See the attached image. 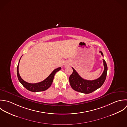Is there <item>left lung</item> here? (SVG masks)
<instances>
[{
    "label": "left lung",
    "instance_id": "left-lung-1",
    "mask_svg": "<svg viewBox=\"0 0 127 127\" xmlns=\"http://www.w3.org/2000/svg\"><path fill=\"white\" fill-rule=\"evenodd\" d=\"M103 56L101 51H99ZM104 71L101 75L94 80H87L83 79L73 68V72L69 76V80L71 88L75 91L84 94H90L99 88L104 83L107 71V66L105 60H103Z\"/></svg>",
    "mask_w": 127,
    "mask_h": 127
}]
</instances>
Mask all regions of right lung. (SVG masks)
<instances>
[{"label": "right lung", "mask_w": 127, "mask_h": 127, "mask_svg": "<svg viewBox=\"0 0 127 127\" xmlns=\"http://www.w3.org/2000/svg\"><path fill=\"white\" fill-rule=\"evenodd\" d=\"M20 58V59H21ZM19 61V62H20ZM19 62L18 64V65L17 66V76L18 78L20 81V82L22 84V85L26 88L27 90L29 91L33 92H40V91H44L48 89L52 84L53 79L54 77V76L57 72L61 70V67H58L55 70L53 71V72L49 75V76L46 78L45 80H44L42 81L37 83H28L26 81H25L20 76L19 72Z\"/></svg>", "instance_id": "right-lung-1"}]
</instances>
